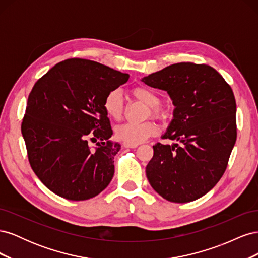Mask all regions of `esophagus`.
<instances>
[{"mask_svg": "<svg viewBox=\"0 0 258 258\" xmlns=\"http://www.w3.org/2000/svg\"><path fill=\"white\" fill-rule=\"evenodd\" d=\"M123 146L126 148H136L138 145H131V144H128V143H123Z\"/></svg>", "mask_w": 258, "mask_h": 258, "instance_id": "1", "label": "esophagus"}]
</instances>
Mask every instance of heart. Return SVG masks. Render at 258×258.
I'll return each instance as SVG.
<instances>
[{"label": "heart", "mask_w": 258, "mask_h": 258, "mask_svg": "<svg viewBox=\"0 0 258 258\" xmlns=\"http://www.w3.org/2000/svg\"><path fill=\"white\" fill-rule=\"evenodd\" d=\"M131 96L140 102L148 106L147 117L152 116L153 118L162 120L167 117L165 108L159 105L160 98L154 90L144 87V86H137L130 90ZM103 108L105 114L114 120H120L124 113V102L121 92L118 89H113L106 93L103 100ZM157 126L153 121H146L143 123H123L116 127L115 137L131 145H138L142 143L148 138L154 137L157 134Z\"/></svg>", "instance_id": "1"}]
</instances>
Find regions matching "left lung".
<instances>
[{
  "mask_svg": "<svg viewBox=\"0 0 258 258\" xmlns=\"http://www.w3.org/2000/svg\"><path fill=\"white\" fill-rule=\"evenodd\" d=\"M168 92L175 106L173 119L146 166L151 186L176 204L194 201L220 181L237 140L236 100L230 86L215 69L181 62L142 79Z\"/></svg>",
  "mask_w": 258,
  "mask_h": 258,
  "instance_id": "1",
  "label": "left lung"
}]
</instances>
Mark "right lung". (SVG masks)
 I'll use <instances>...</instances> for the list:
<instances>
[{"label":"right lung","instance_id":"obj_1","mask_svg":"<svg viewBox=\"0 0 258 258\" xmlns=\"http://www.w3.org/2000/svg\"><path fill=\"white\" fill-rule=\"evenodd\" d=\"M128 80L127 73L73 58L59 62L35 83L21 132L31 168L49 190L81 201L110 184L120 145L110 140L113 130L103 100Z\"/></svg>","mask_w":258,"mask_h":258}]
</instances>
